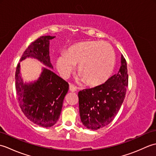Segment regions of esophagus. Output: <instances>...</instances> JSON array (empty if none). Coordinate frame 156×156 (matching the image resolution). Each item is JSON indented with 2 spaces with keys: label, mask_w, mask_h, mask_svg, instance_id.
Masks as SVG:
<instances>
[{
  "label": "esophagus",
  "mask_w": 156,
  "mask_h": 156,
  "mask_svg": "<svg viewBox=\"0 0 156 156\" xmlns=\"http://www.w3.org/2000/svg\"><path fill=\"white\" fill-rule=\"evenodd\" d=\"M69 90H70L71 92H76V90H77V88H76V87H74V86L72 85V84H69Z\"/></svg>",
  "instance_id": "esophagus-1"
}]
</instances>
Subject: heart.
<instances>
[{
  "label": "heart",
  "instance_id": "heart-1",
  "mask_svg": "<svg viewBox=\"0 0 156 156\" xmlns=\"http://www.w3.org/2000/svg\"><path fill=\"white\" fill-rule=\"evenodd\" d=\"M78 64L77 80L87 81L96 86L103 83L110 77L115 65V54L107 42L89 41L81 42L59 55L56 68L63 78H67Z\"/></svg>",
  "mask_w": 156,
  "mask_h": 156
}]
</instances>
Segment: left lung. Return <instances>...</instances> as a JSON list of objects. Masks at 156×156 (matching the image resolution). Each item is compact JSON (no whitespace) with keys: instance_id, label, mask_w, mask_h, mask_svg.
I'll use <instances>...</instances> for the list:
<instances>
[{"instance_id":"8db88e82","label":"left lung","mask_w":156,"mask_h":156,"mask_svg":"<svg viewBox=\"0 0 156 156\" xmlns=\"http://www.w3.org/2000/svg\"><path fill=\"white\" fill-rule=\"evenodd\" d=\"M128 85L127 66L121 54L117 74L104 84L78 92L80 119L86 127L97 130L113 120L125 97Z\"/></svg>"}]
</instances>
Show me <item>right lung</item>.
Here are the masks:
<instances>
[{"label": "right lung", "instance_id": "obj_1", "mask_svg": "<svg viewBox=\"0 0 156 156\" xmlns=\"http://www.w3.org/2000/svg\"><path fill=\"white\" fill-rule=\"evenodd\" d=\"M55 37V36L45 35L32 42L20 60L34 58L47 66L48 68H41L37 80L24 82L20 63L15 73L16 95L23 112L34 124L46 128L57 122L69 89L68 82L49 69H53L49 57V40Z\"/></svg>", "mask_w": 156, "mask_h": 156}]
</instances>
